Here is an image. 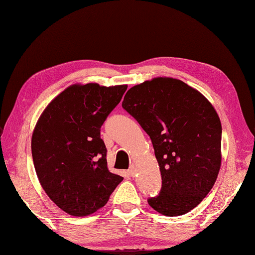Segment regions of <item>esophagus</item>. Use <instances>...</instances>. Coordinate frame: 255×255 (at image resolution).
Segmentation results:
<instances>
[{"label":"esophagus","instance_id":"1","mask_svg":"<svg viewBox=\"0 0 255 255\" xmlns=\"http://www.w3.org/2000/svg\"><path fill=\"white\" fill-rule=\"evenodd\" d=\"M128 172H129V174H130V176H132V177L136 176V173H137V169H136V167H134V166H131L130 168H129Z\"/></svg>","mask_w":255,"mask_h":255}]
</instances>
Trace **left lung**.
Returning <instances> with one entry per match:
<instances>
[{"instance_id": "8db88e82", "label": "left lung", "mask_w": 255, "mask_h": 255, "mask_svg": "<svg viewBox=\"0 0 255 255\" xmlns=\"http://www.w3.org/2000/svg\"><path fill=\"white\" fill-rule=\"evenodd\" d=\"M123 108L151 139L160 169L157 212L178 217L210 192L221 167L222 127L212 104L180 79L156 77L131 87Z\"/></svg>"}]
</instances>
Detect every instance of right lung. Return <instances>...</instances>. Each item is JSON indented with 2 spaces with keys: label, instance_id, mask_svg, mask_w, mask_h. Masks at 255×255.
<instances>
[{
  "label": "right lung",
  "instance_id": "add662e5",
  "mask_svg": "<svg viewBox=\"0 0 255 255\" xmlns=\"http://www.w3.org/2000/svg\"><path fill=\"white\" fill-rule=\"evenodd\" d=\"M127 85L74 84L44 109L32 134L37 178L49 199L73 217L107 203L123 177L108 170L101 127Z\"/></svg>",
  "mask_w": 255,
  "mask_h": 255
}]
</instances>
